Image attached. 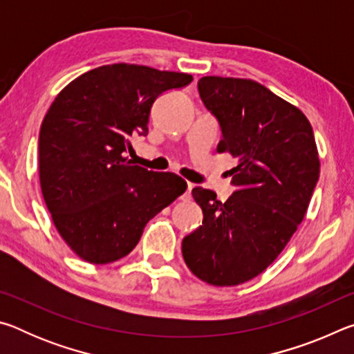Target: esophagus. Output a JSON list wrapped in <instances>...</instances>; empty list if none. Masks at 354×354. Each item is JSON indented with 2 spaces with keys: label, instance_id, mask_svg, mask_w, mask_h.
Returning <instances> with one entry per match:
<instances>
[{
  "label": "esophagus",
  "instance_id": "obj_1",
  "mask_svg": "<svg viewBox=\"0 0 354 354\" xmlns=\"http://www.w3.org/2000/svg\"><path fill=\"white\" fill-rule=\"evenodd\" d=\"M192 189H194V184H192V183H187V190H185V194L181 196V200H184V201L190 200V196H192Z\"/></svg>",
  "mask_w": 354,
  "mask_h": 354
}]
</instances>
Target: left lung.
I'll return each mask as SVG.
<instances>
[{
  "label": "left lung",
  "instance_id": "8db88e82",
  "mask_svg": "<svg viewBox=\"0 0 354 354\" xmlns=\"http://www.w3.org/2000/svg\"><path fill=\"white\" fill-rule=\"evenodd\" d=\"M198 92L220 124L217 151L237 158L236 190L225 203L209 189L192 190L205 217L183 239V257L205 283L237 286L266 270L303 221L319 153L306 115L262 84L205 76Z\"/></svg>",
  "mask_w": 354,
  "mask_h": 354
}]
</instances>
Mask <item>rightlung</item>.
<instances>
[{"label": "right lung", "instance_id": "obj_1", "mask_svg": "<svg viewBox=\"0 0 354 354\" xmlns=\"http://www.w3.org/2000/svg\"><path fill=\"white\" fill-rule=\"evenodd\" d=\"M194 81L145 65L93 68L62 88L41 122L40 187L65 243L91 263L129 254L143 227L187 189L170 171H148L124 158L131 137L148 134L159 95Z\"/></svg>", "mask_w": 354, "mask_h": 354}]
</instances>
